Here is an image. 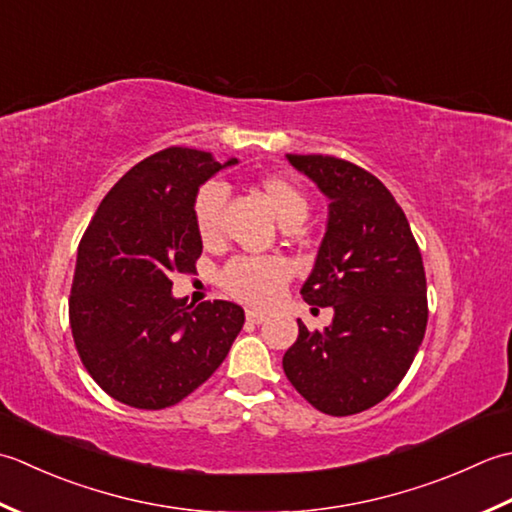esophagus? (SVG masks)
I'll return each instance as SVG.
<instances>
[{"label": "esophagus", "instance_id": "1", "mask_svg": "<svg viewBox=\"0 0 512 512\" xmlns=\"http://www.w3.org/2000/svg\"><path fill=\"white\" fill-rule=\"evenodd\" d=\"M247 320L254 322V325H263V322L267 320V316L260 314V311H247Z\"/></svg>", "mask_w": 512, "mask_h": 512}]
</instances>
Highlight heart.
Listing matches in <instances>:
<instances>
[{
	"instance_id": "obj_1",
	"label": "heart",
	"mask_w": 512,
	"mask_h": 512,
	"mask_svg": "<svg viewBox=\"0 0 512 512\" xmlns=\"http://www.w3.org/2000/svg\"><path fill=\"white\" fill-rule=\"evenodd\" d=\"M260 190L274 207L283 227H298L309 216V198L302 187L285 176L269 174L260 179ZM227 190L221 183H207L194 198V225L203 243H212L221 227V212ZM291 278V267L280 258H234L223 274L221 283L229 296L252 307H269L283 294Z\"/></svg>"
}]
</instances>
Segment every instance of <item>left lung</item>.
I'll return each instance as SVG.
<instances>
[{
  "mask_svg": "<svg viewBox=\"0 0 512 512\" xmlns=\"http://www.w3.org/2000/svg\"><path fill=\"white\" fill-rule=\"evenodd\" d=\"M287 161L329 201L325 236L300 294L309 305L331 307L333 320L314 333L298 320L283 369L318 411H367L402 382L424 338L420 247L402 207L367 170L322 154H287Z\"/></svg>",
  "mask_w": 512,
  "mask_h": 512,
  "instance_id": "1",
  "label": "left lung"
}]
</instances>
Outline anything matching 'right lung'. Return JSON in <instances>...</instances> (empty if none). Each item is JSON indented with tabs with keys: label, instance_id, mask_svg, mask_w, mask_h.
I'll return each mask as SVG.
<instances>
[{
	"label": "right lung",
	"instance_id": "obj_1",
	"mask_svg": "<svg viewBox=\"0 0 512 512\" xmlns=\"http://www.w3.org/2000/svg\"><path fill=\"white\" fill-rule=\"evenodd\" d=\"M236 163L192 148L156 152L121 176L81 238L70 329L83 367L117 402L150 411L181 402L221 367L243 329V307L187 305L170 280L192 274L203 252L198 187Z\"/></svg>",
	"mask_w": 512,
	"mask_h": 512
}]
</instances>
